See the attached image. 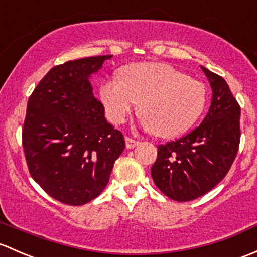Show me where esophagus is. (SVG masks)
<instances>
[{"mask_svg":"<svg viewBox=\"0 0 257 257\" xmlns=\"http://www.w3.org/2000/svg\"><path fill=\"white\" fill-rule=\"evenodd\" d=\"M125 141H126V147L127 148H134L139 145V141H137V140L132 139V137H128V136L125 137Z\"/></svg>","mask_w":257,"mask_h":257,"instance_id":"34e87169","label":"esophagus"}]
</instances>
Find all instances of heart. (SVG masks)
<instances>
[{"label":"heart","mask_w":257,"mask_h":257,"mask_svg":"<svg viewBox=\"0 0 257 257\" xmlns=\"http://www.w3.org/2000/svg\"><path fill=\"white\" fill-rule=\"evenodd\" d=\"M121 79L100 86L107 118L122 123L139 106L145 128L169 139L194 125L205 106L204 84L162 63H136L122 68Z\"/></svg>","instance_id":"heart-1"}]
</instances>
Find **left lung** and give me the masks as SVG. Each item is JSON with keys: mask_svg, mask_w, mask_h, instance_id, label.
<instances>
[{"mask_svg": "<svg viewBox=\"0 0 257 257\" xmlns=\"http://www.w3.org/2000/svg\"><path fill=\"white\" fill-rule=\"evenodd\" d=\"M213 99L207 116L186 136L158 145L151 176L177 202H189L213 189L231 168L240 145V105L226 81L202 67Z\"/></svg>", "mask_w": 257, "mask_h": 257, "instance_id": "left-lung-1", "label": "left lung"}]
</instances>
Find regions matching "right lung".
<instances>
[{
    "label": "right lung",
    "instance_id": "1",
    "mask_svg": "<svg viewBox=\"0 0 257 257\" xmlns=\"http://www.w3.org/2000/svg\"><path fill=\"white\" fill-rule=\"evenodd\" d=\"M112 55L69 60L52 68L33 90L22 128L32 178L63 204L91 202L109 182L125 148L122 132L105 118L89 76Z\"/></svg>",
    "mask_w": 257,
    "mask_h": 257
}]
</instances>
